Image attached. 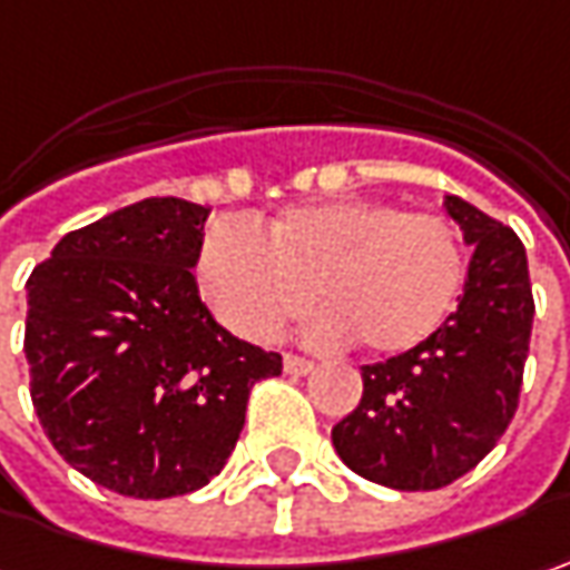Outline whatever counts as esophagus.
<instances>
[{"instance_id":"1","label":"esophagus","mask_w":570,"mask_h":570,"mask_svg":"<svg viewBox=\"0 0 570 570\" xmlns=\"http://www.w3.org/2000/svg\"><path fill=\"white\" fill-rule=\"evenodd\" d=\"M312 366H315L312 360L296 357V354H286V357H284V370L289 373V376H309Z\"/></svg>"}]
</instances>
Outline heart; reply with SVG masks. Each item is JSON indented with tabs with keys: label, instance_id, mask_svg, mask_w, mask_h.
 <instances>
[{
	"label": "heart",
	"instance_id": "obj_1",
	"mask_svg": "<svg viewBox=\"0 0 570 570\" xmlns=\"http://www.w3.org/2000/svg\"><path fill=\"white\" fill-rule=\"evenodd\" d=\"M197 284L248 341H274L315 296L325 303L309 322L315 341L354 334L370 354L399 357L453 318L465 289V245L433 213L328 200L286 207L264 236L242 219L213 223L197 248Z\"/></svg>",
	"mask_w": 570,
	"mask_h": 570
}]
</instances>
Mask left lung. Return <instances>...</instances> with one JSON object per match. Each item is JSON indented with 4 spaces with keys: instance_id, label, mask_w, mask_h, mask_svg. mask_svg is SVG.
<instances>
[{
    "instance_id": "left-lung-1",
    "label": "left lung",
    "mask_w": 570,
    "mask_h": 570,
    "mask_svg": "<svg viewBox=\"0 0 570 570\" xmlns=\"http://www.w3.org/2000/svg\"><path fill=\"white\" fill-rule=\"evenodd\" d=\"M443 210L472 258L446 328L424 347L363 366V399L332 431L347 469L395 491H433L482 462L517 411L530 354L527 248L469 200Z\"/></svg>"
}]
</instances>
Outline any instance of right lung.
Wrapping results in <instances>:
<instances>
[{
  "label": "right lung",
  "instance_id": "1",
  "mask_svg": "<svg viewBox=\"0 0 570 570\" xmlns=\"http://www.w3.org/2000/svg\"><path fill=\"white\" fill-rule=\"evenodd\" d=\"M207 216L146 197L62 236L24 286L40 428L72 469L124 498H178L219 475L252 385L284 366L200 299Z\"/></svg>",
  "mask_w": 570,
  "mask_h": 570
}]
</instances>
